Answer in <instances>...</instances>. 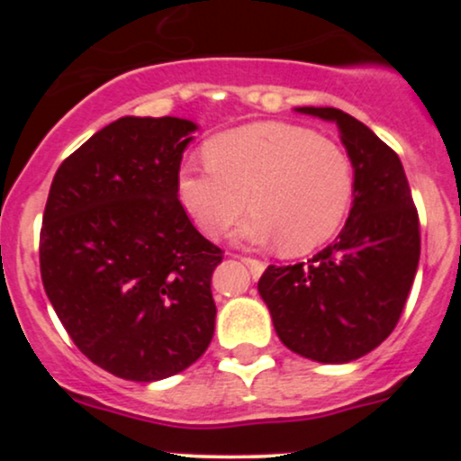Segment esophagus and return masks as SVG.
Here are the masks:
<instances>
[{
    "label": "esophagus",
    "instance_id": "obj_1",
    "mask_svg": "<svg viewBox=\"0 0 461 461\" xmlns=\"http://www.w3.org/2000/svg\"><path fill=\"white\" fill-rule=\"evenodd\" d=\"M240 260L247 264L249 273H251V277H253V279L260 277V275L264 273V268H267V264L260 262V260H256V258H240Z\"/></svg>",
    "mask_w": 461,
    "mask_h": 461
}]
</instances>
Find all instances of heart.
<instances>
[{
  "label": "heart",
  "instance_id": "heart-1",
  "mask_svg": "<svg viewBox=\"0 0 461 461\" xmlns=\"http://www.w3.org/2000/svg\"><path fill=\"white\" fill-rule=\"evenodd\" d=\"M203 153L208 164L182 168L177 193L210 238L223 236L251 208L242 240L303 253L336 234L351 203L348 156L301 125H242L210 139Z\"/></svg>",
  "mask_w": 461,
  "mask_h": 461
}]
</instances>
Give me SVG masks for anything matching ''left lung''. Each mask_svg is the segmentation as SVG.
<instances>
[{
    "label": "left lung",
    "mask_w": 461,
    "mask_h": 461,
    "mask_svg": "<svg viewBox=\"0 0 461 461\" xmlns=\"http://www.w3.org/2000/svg\"><path fill=\"white\" fill-rule=\"evenodd\" d=\"M333 121L353 164L342 231L308 262L271 267L258 282L279 340L322 364H347L393 333L420 258V225L403 164L373 130L338 108H297Z\"/></svg>",
    "instance_id": "1"
}]
</instances>
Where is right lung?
Here are the masks:
<instances>
[{"mask_svg": "<svg viewBox=\"0 0 461 461\" xmlns=\"http://www.w3.org/2000/svg\"><path fill=\"white\" fill-rule=\"evenodd\" d=\"M194 130L177 116H123L58 167L47 197V297L79 351L130 382L182 373L214 336L223 251L177 199Z\"/></svg>", "mask_w": 461, "mask_h": 461, "instance_id": "1", "label": "right lung"}]
</instances>
